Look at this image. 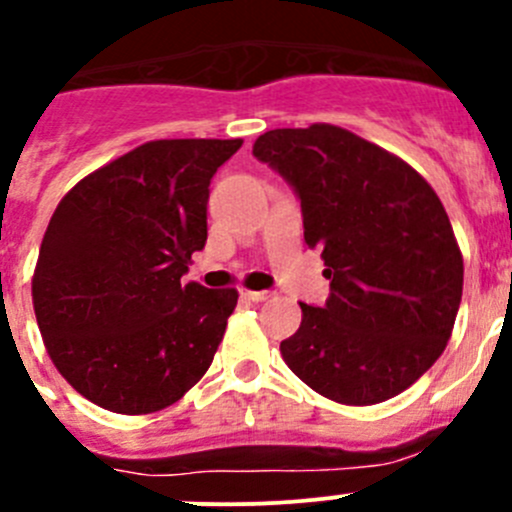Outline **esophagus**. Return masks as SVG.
<instances>
[{"mask_svg":"<svg viewBox=\"0 0 512 512\" xmlns=\"http://www.w3.org/2000/svg\"><path fill=\"white\" fill-rule=\"evenodd\" d=\"M242 297H247V300L252 302H267L272 297L270 290H242Z\"/></svg>","mask_w":512,"mask_h":512,"instance_id":"34e87169","label":"esophagus"}]
</instances>
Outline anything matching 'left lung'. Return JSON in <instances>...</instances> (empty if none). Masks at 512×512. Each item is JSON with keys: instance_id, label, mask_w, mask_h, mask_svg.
<instances>
[{"instance_id": "8db88e82", "label": "left lung", "mask_w": 512, "mask_h": 512, "mask_svg": "<svg viewBox=\"0 0 512 512\" xmlns=\"http://www.w3.org/2000/svg\"><path fill=\"white\" fill-rule=\"evenodd\" d=\"M252 155L280 172L320 250L330 297L300 302L282 360L315 393L375 405L443 355L463 297V255L433 187L400 157L335 127L270 130Z\"/></svg>"}]
</instances>
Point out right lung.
Wrapping results in <instances>:
<instances>
[{
  "label": "right lung",
  "instance_id": "1",
  "mask_svg": "<svg viewBox=\"0 0 512 512\" xmlns=\"http://www.w3.org/2000/svg\"><path fill=\"white\" fill-rule=\"evenodd\" d=\"M242 140H155L79 180L39 247L32 302L54 367L89 403L147 415L212 365L237 290L182 285L210 180Z\"/></svg>",
  "mask_w": 512,
  "mask_h": 512
}]
</instances>
